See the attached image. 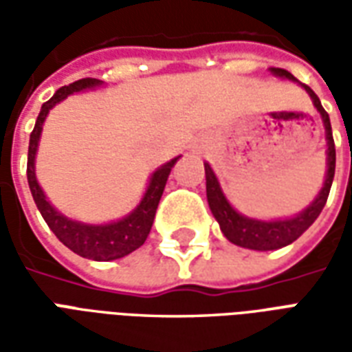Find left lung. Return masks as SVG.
<instances>
[{"mask_svg": "<svg viewBox=\"0 0 352 352\" xmlns=\"http://www.w3.org/2000/svg\"><path fill=\"white\" fill-rule=\"evenodd\" d=\"M272 73H275L277 77L296 80L294 75L288 73L287 69L272 67ZM303 88L307 90L311 100H313V105L317 107L322 120H324L326 139H328V173H326L324 186H322V190L318 192L317 199L294 219L273 222L252 221V219H247L243 214L236 213V209L230 206L228 199L224 198L213 169L209 168V164H206L207 201H209L213 217L221 224L222 234L234 245H239V247H245V249H252V251H273V249L287 247L292 241H296L313 222L317 221L322 207L326 206V199H328V194H330V188H332L333 173H336V145H333L332 138V126H330V116L324 111V107L320 105L317 94L313 92L307 85H303Z\"/></svg>", "mask_w": 352, "mask_h": 352, "instance_id": "1", "label": "left lung"}]
</instances>
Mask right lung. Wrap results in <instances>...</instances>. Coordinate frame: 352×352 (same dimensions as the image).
<instances>
[{
	"label": "right lung",
	"instance_id": "obj_1",
	"mask_svg": "<svg viewBox=\"0 0 352 352\" xmlns=\"http://www.w3.org/2000/svg\"><path fill=\"white\" fill-rule=\"evenodd\" d=\"M96 85H100V80L90 79V77L88 79L75 80L69 87H62L60 90H56V94L49 101L43 103L41 113L37 116L35 128L32 131V135H30L26 173L28 184H30L35 206L41 211L43 219L49 224V228L54 232V236L67 249L77 252L82 258L107 262V260L122 258V256L130 254V252H133L145 243L146 236H148V232L153 228L154 214H156V209H158V204H160L162 192H164V186H166V181H168L169 171H171L179 156L154 171L153 177H151V183H148V188H146L145 196L141 199L138 209L131 214H128L126 219H122V221L113 222V224H103V226H90V224H80V222L69 221V219H65L64 214L58 213L56 209L45 199L41 186L37 184V179H35L34 162L35 153H37V143H39V135H41L43 130V122H45L50 109L62 100H65L69 94L80 92V90L96 87Z\"/></svg>",
	"mask_w": 352,
	"mask_h": 352
}]
</instances>
